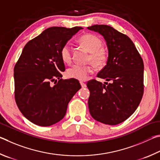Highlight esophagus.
<instances>
[{
    "mask_svg": "<svg viewBox=\"0 0 160 160\" xmlns=\"http://www.w3.org/2000/svg\"><path fill=\"white\" fill-rule=\"evenodd\" d=\"M80 83H81V86H82V88H86V84L85 83H83V82H80Z\"/></svg>",
    "mask_w": 160,
    "mask_h": 160,
    "instance_id": "obj_1",
    "label": "esophagus"
}]
</instances>
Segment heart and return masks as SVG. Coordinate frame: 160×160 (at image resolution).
Listing matches in <instances>:
<instances>
[{
  "label": "heart",
  "instance_id": "b5f03b06",
  "mask_svg": "<svg viewBox=\"0 0 160 160\" xmlns=\"http://www.w3.org/2000/svg\"><path fill=\"white\" fill-rule=\"evenodd\" d=\"M78 43L91 52L89 60L96 67H101L105 64L107 60V55L102 47V43L96 36L87 33L78 38ZM61 58L64 62L69 63L72 61V50L69 44L66 43L62 47L60 50ZM93 71V67L91 65L74 64L67 69V77L78 80H86L88 75Z\"/></svg>",
  "mask_w": 160,
  "mask_h": 160
}]
</instances>
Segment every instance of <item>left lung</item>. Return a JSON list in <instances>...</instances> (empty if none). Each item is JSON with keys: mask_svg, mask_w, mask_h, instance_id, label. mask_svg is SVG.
<instances>
[{"mask_svg": "<svg viewBox=\"0 0 160 160\" xmlns=\"http://www.w3.org/2000/svg\"><path fill=\"white\" fill-rule=\"evenodd\" d=\"M104 37L108 49L107 64L97 77L110 82L93 79L88 108L96 121L117 125L127 119L141 102L143 94L144 64L133 41L127 35L105 24L87 28Z\"/></svg>", "mask_w": 160, "mask_h": 160, "instance_id": "obj_1", "label": "left lung"}]
</instances>
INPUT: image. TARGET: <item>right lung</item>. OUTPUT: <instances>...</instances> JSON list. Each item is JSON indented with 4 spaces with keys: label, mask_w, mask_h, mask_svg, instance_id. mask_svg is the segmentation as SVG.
Masks as SVG:
<instances>
[{
    "label": "right lung",
    "mask_w": 160,
    "mask_h": 160,
    "mask_svg": "<svg viewBox=\"0 0 160 160\" xmlns=\"http://www.w3.org/2000/svg\"><path fill=\"white\" fill-rule=\"evenodd\" d=\"M82 29L48 28L24 47L14 68L15 98L19 110L33 124L49 127L60 122L82 88L77 79L62 78L65 67L60 50ZM53 81L55 85L51 84Z\"/></svg>",
    "instance_id": "1"
}]
</instances>
